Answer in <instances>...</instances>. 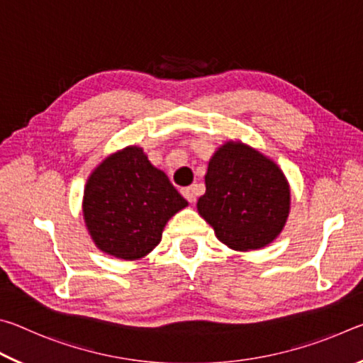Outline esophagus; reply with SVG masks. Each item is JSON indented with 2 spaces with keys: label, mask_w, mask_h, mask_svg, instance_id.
Wrapping results in <instances>:
<instances>
[{
  "label": "esophagus",
  "mask_w": 363,
  "mask_h": 363,
  "mask_svg": "<svg viewBox=\"0 0 363 363\" xmlns=\"http://www.w3.org/2000/svg\"><path fill=\"white\" fill-rule=\"evenodd\" d=\"M181 194L184 195V199H186L189 203H194L195 201V189L194 187H186L181 190Z\"/></svg>",
  "instance_id": "34e87169"
}]
</instances>
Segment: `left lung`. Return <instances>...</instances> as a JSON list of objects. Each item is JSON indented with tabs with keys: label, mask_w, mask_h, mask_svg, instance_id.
I'll return each mask as SVG.
<instances>
[{
	"label": "left lung",
	"mask_w": 363,
	"mask_h": 363,
	"mask_svg": "<svg viewBox=\"0 0 363 363\" xmlns=\"http://www.w3.org/2000/svg\"><path fill=\"white\" fill-rule=\"evenodd\" d=\"M206 192L196 210L220 242L250 251L277 238L290 213V186L277 164L247 144L229 140L214 152Z\"/></svg>",
	"instance_id": "8db88e82"
}]
</instances>
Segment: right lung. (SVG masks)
Segmentation results:
<instances>
[{
    "mask_svg": "<svg viewBox=\"0 0 363 363\" xmlns=\"http://www.w3.org/2000/svg\"><path fill=\"white\" fill-rule=\"evenodd\" d=\"M187 206L168 176L138 145L107 157L88 177L83 216L96 247L140 259L157 247L168 220Z\"/></svg>",
    "mask_w": 363,
    "mask_h": 363,
    "instance_id": "1",
    "label": "right lung"
}]
</instances>
